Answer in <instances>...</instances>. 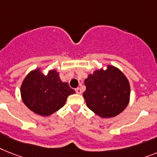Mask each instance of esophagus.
<instances>
[{
    "label": "esophagus",
    "mask_w": 157,
    "mask_h": 157,
    "mask_svg": "<svg viewBox=\"0 0 157 157\" xmlns=\"http://www.w3.org/2000/svg\"><path fill=\"white\" fill-rule=\"evenodd\" d=\"M75 91H76V93H77V94H82V89H81V88H79V87L76 88Z\"/></svg>",
    "instance_id": "1"
}]
</instances>
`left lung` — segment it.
<instances>
[{"instance_id": "obj_1", "label": "left lung", "mask_w": 157, "mask_h": 157, "mask_svg": "<svg viewBox=\"0 0 157 157\" xmlns=\"http://www.w3.org/2000/svg\"><path fill=\"white\" fill-rule=\"evenodd\" d=\"M84 99L89 109L102 118L115 117L121 113L130 100V84L117 67L96 70L84 81Z\"/></svg>"}]
</instances>
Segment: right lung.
Segmentation results:
<instances>
[{
  "label": "right lung",
  "mask_w": 157,
  "mask_h": 157,
  "mask_svg": "<svg viewBox=\"0 0 157 157\" xmlns=\"http://www.w3.org/2000/svg\"><path fill=\"white\" fill-rule=\"evenodd\" d=\"M75 93L63 82L56 70L44 75L40 68L30 71L21 86L23 103L29 110L41 116H49L64 106L67 97Z\"/></svg>",
  "instance_id": "right-lung-1"
}]
</instances>
